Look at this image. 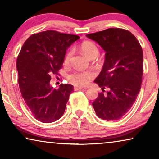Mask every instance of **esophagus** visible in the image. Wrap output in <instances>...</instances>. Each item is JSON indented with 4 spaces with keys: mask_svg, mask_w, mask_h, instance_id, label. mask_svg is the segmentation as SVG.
Masks as SVG:
<instances>
[{
    "mask_svg": "<svg viewBox=\"0 0 159 159\" xmlns=\"http://www.w3.org/2000/svg\"><path fill=\"white\" fill-rule=\"evenodd\" d=\"M81 89H86L84 87H81V86H75V87H74V90H75V91H77V90H81Z\"/></svg>",
    "mask_w": 159,
    "mask_h": 159,
    "instance_id": "34e87169",
    "label": "esophagus"
}]
</instances>
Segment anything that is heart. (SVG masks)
<instances>
[{
    "mask_svg": "<svg viewBox=\"0 0 159 159\" xmlns=\"http://www.w3.org/2000/svg\"><path fill=\"white\" fill-rule=\"evenodd\" d=\"M81 51L86 56L93 59L99 54V48L94 42L84 41L80 46ZM72 56V51H68L64 59V63L67 65ZM94 73L91 71H81L76 70L68 75V81L75 86H86L89 84L90 80L94 78Z\"/></svg>",
    "mask_w": 159,
    "mask_h": 159,
    "instance_id": "heart-1",
    "label": "heart"
}]
</instances>
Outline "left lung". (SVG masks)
Wrapping results in <instances>:
<instances>
[{
  "label": "left lung",
  "mask_w": 159,
  "mask_h": 159,
  "mask_svg": "<svg viewBox=\"0 0 159 159\" xmlns=\"http://www.w3.org/2000/svg\"><path fill=\"white\" fill-rule=\"evenodd\" d=\"M106 51L105 62L94 82L102 92L92 103L98 117L120 120L135 103L141 89L143 52L137 39L128 30L110 28L86 34ZM109 90L104 94L105 89Z\"/></svg>",
  "instance_id": "8db88e82"
}]
</instances>
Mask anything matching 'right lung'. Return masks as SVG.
<instances>
[{"instance_id":"right-lung-1","label":"right lung","mask_w":159,"mask_h":159,"mask_svg":"<svg viewBox=\"0 0 159 159\" xmlns=\"http://www.w3.org/2000/svg\"><path fill=\"white\" fill-rule=\"evenodd\" d=\"M77 35L48 30L26 39L17 56L18 84L21 95L35 119L45 123L59 120L65 112L73 86L50 85L52 75H59L66 50Z\"/></svg>"}]
</instances>
